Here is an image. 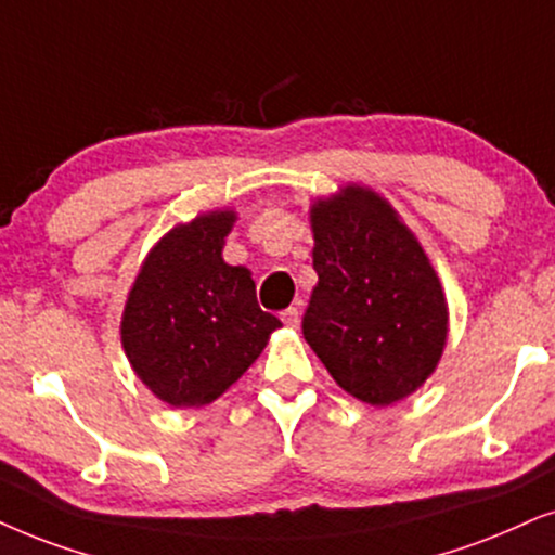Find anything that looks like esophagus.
<instances>
[{
	"label": "esophagus",
	"mask_w": 555,
	"mask_h": 555,
	"mask_svg": "<svg viewBox=\"0 0 555 555\" xmlns=\"http://www.w3.org/2000/svg\"><path fill=\"white\" fill-rule=\"evenodd\" d=\"M299 305H294V307H286V310L282 312V322L284 325H289V327H297L299 325Z\"/></svg>",
	"instance_id": "1"
}]
</instances>
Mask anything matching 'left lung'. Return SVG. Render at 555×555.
Here are the masks:
<instances>
[{
	"instance_id": "left-lung-1",
	"label": "left lung",
	"mask_w": 555,
	"mask_h": 555,
	"mask_svg": "<svg viewBox=\"0 0 555 555\" xmlns=\"http://www.w3.org/2000/svg\"><path fill=\"white\" fill-rule=\"evenodd\" d=\"M318 286L301 333L330 376L361 402L412 395L446 346L448 312L420 243L363 186L312 207Z\"/></svg>"
}]
</instances>
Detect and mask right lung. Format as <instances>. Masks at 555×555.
I'll return each instance as SVG.
<instances>
[{"label":"right lung","instance_id":"obj_1","mask_svg":"<svg viewBox=\"0 0 555 555\" xmlns=\"http://www.w3.org/2000/svg\"><path fill=\"white\" fill-rule=\"evenodd\" d=\"M233 220V212H212L171 230L145 258L125 305V353L171 406L220 397L282 325L258 307L248 269L222 261Z\"/></svg>","mask_w":555,"mask_h":555}]
</instances>
